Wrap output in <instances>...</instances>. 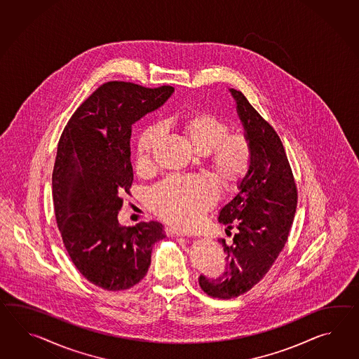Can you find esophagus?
I'll use <instances>...</instances> for the list:
<instances>
[{
	"mask_svg": "<svg viewBox=\"0 0 359 359\" xmlns=\"http://www.w3.org/2000/svg\"><path fill=\"white\" fill-rule=\"evenodd\" d=\"M165 233H166L167 236H174V237L189 236V235H188V233H184V232H180V231H176V229H172V228H165Z\"/></svg>",
	"mask_w": 359,
	"mask_h": 359,
	"instance_id": "esophagus-1",
	"label": "esophagus"
}]
</instances>
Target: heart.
<instances>
[{
    "instance_id": "heart-1",
    "label": "heart",
    "mask_w": 359,
    "mask_h": 359,
    "mask_svg": "<svg viewBox=\"0 0 359 359\" xmlns=\"http://www.w3.org/2000/svg\"><path fill=\"white\" fill-rule=\"evenodd\" d=\"M179 127L197 153L206 154L211 174L226 187L243 182L252 166L253 149L243 132H229L228 123L206 111L184 115ZM163 135L161 124L149 126L136 141L135 158L139 170L151 165L153 151ZM215 187L202 176L167 177L148 193V206L157 217L179 228L196 226L202 214L217 202Z\"/></svg>"
}]
</instances>
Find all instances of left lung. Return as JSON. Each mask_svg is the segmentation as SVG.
<instances>
[{
	"instance_id": "8db88e82",
	"label": "left lung",
	"mask_w": 359,
	"mask_h": 359,
	"mask_svg": "<svg viewBox=\"0 0 359 359\" xmlns=\"http://www.w3.org/2000/svg\"><path fill=\"white\" fill-rule=\"evenodd\" d=\"M229 90L253 159L240 192L219 212V223L227 232L237 229L232 245L219 240L227 254L224 272L198 278L202 290L219 299L238 297L266 276L288 240L297 208V185L279 135L240 90Z\"/></svg>"
}]
</instances>
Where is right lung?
Instances as JSON below:
<instances>
[{
  "instance_id": "add662e5",
  "label": "right lung",
  "mask_w": 359,
  "mask_h": 359,
  "mask_svg": "<svg viewBox=\"0 0 359 359\" xmlns=\"http://www.w3.org/2000/svg\"><path fill=\"white\" fill-rule=\"evenodd\" d=\"M171 86L145 88L107 81L76 109L58 142L53 202L71 261L92 284L126 290L144 279L162 224L118 223L123 194H130L132 124L163 105Z\"/></svg>"
}]
</instances>
